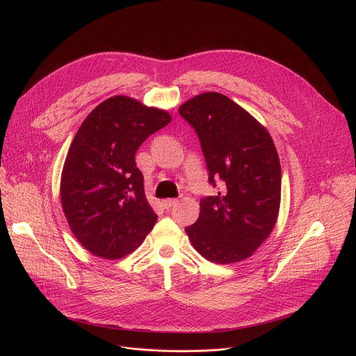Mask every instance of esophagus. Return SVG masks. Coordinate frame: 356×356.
I'll return each mask as SVG.
<instances>
[{"label": "esophagus", "mask_w": 356, "mask_h": 356, "mask_svg": "<svg viewBox=\"0 0 356 356\" xmlns=\"http://www.w3.org/2000/svg\"><path fill=\"white\" fill-rule=\"evenodd\" d=\"M177 204H179V200H176V198L163 200V206H165L166 209H172V207H175V206H177Z\"/></svg>", "instance_id": "34e87169"}]
</instances>
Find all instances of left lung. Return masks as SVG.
Returning <instances> with one entry per match:
<instances>
[{
	"mask_svg": "<svg viewBox=\"0 0 356 356\" xmlns=\"http://www.w3.org/2000/svg\"><path fill=\"white\" fill-rule=\"evenodd\" d=\"M195 129L209 180L224 183L200 201L198 220L186 228L202 258L228 265L253 255L273 231L282 193V169L268 129L235 101L202 92L179 107Z\"/></svg>",
	"mask_w": 356,
	"mask_h": 356,
	"instance_id": "obj_1",
	"label": "left lung"
}]
</instances>
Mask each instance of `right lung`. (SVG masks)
Instances as JSON below:
<instances>
[{
    "label": "right lung",
    "instance_id": "add662e5",
    "mask_svg": "<svg viewBox=\"0 0 356 356\" xmlns=\"http://www.w3.org/2000/svg\"><path fill=\"white\" fill-rule=\"evenodd\" d=\"M170 121L165 110L114 95L80 125L63 165L60 200L72 232L92 255L124 258L156 224L135 154Z\"/></svg>",
    "mask_w": 356,
    "mask_h": 356
}]
</instances>
